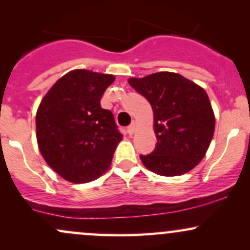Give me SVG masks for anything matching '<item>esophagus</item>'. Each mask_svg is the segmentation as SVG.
Segmentation results:
<instances>
[{"instance_id":"34e87169","label":"esophagus","mask_w":250,"mask_h":250,"mask_svg":"<svg viewBox=\"0 0 250 250\" xmlns=\"http://www.w3.org/2000/svg\"><path fill=\"white\" fill-rule=\"evenodd\" d=\"M135 130H136V123L133 122V123H131V125L128 127L127 131H128L129 135H133V134L135 133Z\"/></svg>"}]
</instances>
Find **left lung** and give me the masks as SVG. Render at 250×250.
<instances>
[{
	"mask_svg": "<svg viewBox=\"0 0 250 250\" xmlns=\"http://www.w3.org/2000/svg\"><path fill=\"white\" fill-rule=\"evenodd\" d=\"M129 84L150 103L156 148L141 155L145 167L161 176H179L205 157L215 130V115L206 90L182 75L150 74Z\"/></svg>",
	"mask_w": 250,
	"mask_h": 250,
	"instance_id": "1",
	"label": "left lung"
}]
</instances>
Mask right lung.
<instances>
[{
  "instance_id": "1",
  "label": "right lung",
  "mask_w": 250,
  "mask_h": 250,
  "mask_svg": "<svg viewBox=\"0 0 250 250\" xmlns=\"http://www.w3.org/2000/svg\"><path fill=\"white\" fill-rule=\"evenodd\" d=\"M110 74L75 69L54 83L37 108L36 139L44 161L73 183L96 180L110 167L122 140L101 97Z\"/></svg>"
}]
</instances>
